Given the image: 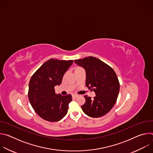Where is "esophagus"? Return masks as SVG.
I'll return each mask as SVG.
<instances>
[{
  "instance_id": "34e87169",
  "label": "esophagus",
  "mask_w": 153,
  "mask_h": 153,
  "mask_svg": "<svg viewBox=\"0 0 153 153\" xmlns=\"http://www.w3.org/2000/svg\"><path fill=\"white\" fill-rule=\"evenodd\" d=\"M72 96H73V98H77L79 96V95L76 94H72Z\"/></svg>"
}]
</instances>
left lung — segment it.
Wrapping results in <instances>:
<instances>
[{
  "mask_svg": "<svg viewBox=\"0 0 153 153\" xmlns=\"http://www.w3.org/2000/svg\"><path fill=\"white\" fill-rule=\"evenodd\" d=\"M74 62L85 69L86 86L96 94L93 99L84 96L86 101L81 106L83 111L94 118L105 115L114 106L119 93L120 85L116 73L109 65L94 57L75 60Z\"/></svg>",
  "mask_w": 153,
  "mask_h": 153,
  "instance_id": "left-lung-1",
  "label": "left lung"
}]
</instances>
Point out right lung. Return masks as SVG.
Segmentation results:
<instances>
[{
	"instance_id": "obj_1",
	"label": "right lung",
	"mask_w": 153,
	"mask_h": 153,
	"mask_svg": "<svg viewBox=\"0 0 153 153\" xmlns=\"http://www.w3.org/2000/svg\"><path fill=\"white\" fill-rule=\"evenodd\" d=\"M73 60L51 59L43 63L32 76L29 83L28 99L35 112L43 119L57 122L67 114L71 94L62 96L55 93L62 78Z\"/></svg>"
}]
</instances>
